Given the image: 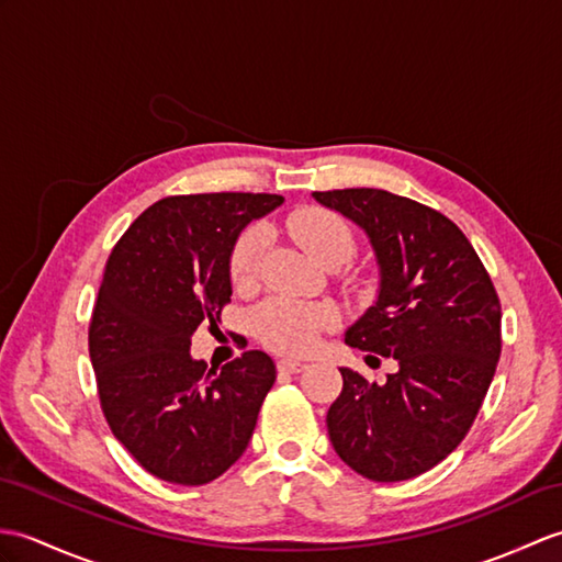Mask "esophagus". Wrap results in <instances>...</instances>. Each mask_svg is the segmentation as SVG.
<instances>
[{
  "mask_svg": "<svg viewBox=\"0 0 562 562\" xmlns=\"http://www.w3.org/2000/svg\"><path fill=\"white\" fill-rule=\"evenodd\" d=\"M278 369L284 371V373H302L306 369V363L299 361V359H280Z\"/></svg>",
  "mask_w": 562,
  "mask_h": 562,
  "instance_id": "34e87169",
  "label": "esophagus"
}]
</instances>
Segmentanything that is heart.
Segmentation results:
<instances>
[{
    "label": "heart",
    "instance_id": "b5f03b06",
    "mask_svg": "<svg viewBox=\"0 0 562 562\" xmlns=\"http://www.w3.org/2000/svg\"><path fill=\"white\" fill-rule=\"evenodd\" d=\"M286 232L323 268L342 266L357 251V239L347 222L330 211H323V207L296 211L286 220ZM263 246L266 234L260 227H251L239 234L229 256V278L234 286L244 290V286H251L256 282ZM333 323L335 316L330 308L294 302V299L286 296L268 299L254 313V330L260 337V342L278 351H292V355L308 351L318 342L321 333L328 330Z\"/></svg>",
    "mask_w": 562,
    "mask_h": 562
}]
</instances>
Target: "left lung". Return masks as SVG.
Returning <instances> with one entry per match:
<instances>
[{
	"label": "left lung",
	"instance_id": "8db88e82",
	"mask_svg": "<svg viewBox=\"0 0 562 562\" xmlns=\"http://www.w3.org/2000/svg\"><path fill=\"white\" fill-rule=\"evenodd\" d=\"M375 251L381 290L345 333L349 347L397 361L383 385L340 369L328 409L340 460L371 481L434 469L472 428L501 359V299L462 229L434 207L383 189L313 191Z\"/></svg>",
	"mask_w": 562,
	"mask_h": 562
}]
</instances>
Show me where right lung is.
Listing matches in <instances>:
<instances>
[{"label":"right lung","mask_w":562,"mask_h":562,"mask_svg":"<svg viewBox=\"0 0 562 562\" xmlns=\"http://www.w3.org/2000/svg\"><path fill=\"white\" fill-rule=\"evenodd\" d=\"M276 193L169 195L140 213L104 266L88 328L98 395L114 438L169 484L203 486L254 436L276 363L244 351L217 373L191 357V335L232 296L229 256Z\"/></svg>","instance_id":"obj_1"}]
</instances>
